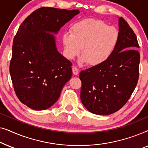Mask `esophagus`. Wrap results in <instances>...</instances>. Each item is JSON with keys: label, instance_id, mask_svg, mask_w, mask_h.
Wrapping results in <instances>:
<instances>
[{"label": "esophagus", "instance_id": "34e87169", "mask_svg": "<svg viewBox=\"0 0 148 148\" xmlns=\"http://www.w3.org/2000/svg\"><path fill=\"white\" fill-rule=\"evenodd\" d=\"M72 71H73V73L75 75H77L79 74V69L77 67H75L73 66L72 69Z\"/></svg>", "mask_w": 148, "mask_h": 148}]
</instances>
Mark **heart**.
<instances>
[{
	"instance_id": "b5f03b06",
	"label": "heart",
	"mask_w": 148,
	"mask_h": 148,
	"mask_svg": "<svg viewBox=\"0 0 148 148\" xmlns=\"http://www.w3.org/2000/svg\"><path fill=\"white\" fill-rule=\"evenodd\" d=\"M61 41L65 57L73 59L81 53V62L98 66L110 59L119 41V32L100 19H86L73 24ZM82 50H81V48Z\"/></svg>"
}]
</instances>
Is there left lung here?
Instances as JSON below:
<instances>
[{"label": "left lung", "mask_w": 148, "mask_h": 148, "mask_svg": "<svg viewBox=\"0 0 148 148\" xmlns=\"http://www.w3.org/2000/svg\"><path fill=\"white\" fill-rule=\"evenodd\" d=\"M119 32L118 45L110 59L79 73L81 100L93 114L108 115L118 111L137 86L140 55L136 35L122 17L119 18Z\"/></svg>", "instance_id": "left-lung-1"}]
</instances>
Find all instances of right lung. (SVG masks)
Returning a JSON list of instances; mask_svg holds the SVG:
<instances>
[{
    "mask_svg": "<svg viewBox=\"0 0 148 148\" xmlns=\"http://www.w3.org/2000/svg\"><path fill=\"white\" fill-rule=\"evenodd\" d=\"M79 10L40 8L19 27L12 48L10 74L19 100L36 110L51 107L72 76V63L58 51L56 37Z\"/></svg>",
    "mask_w": 148,
    "mask_h": 148,
    "instance_id": "1",
    "label": "right lung"
}]
</instances>
